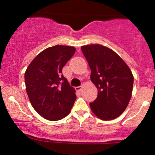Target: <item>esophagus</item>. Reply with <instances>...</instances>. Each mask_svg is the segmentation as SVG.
<instances>
[{
	"instance_id": "34e87169",
	"label": "esophagus",
	"mask_w": 155,
	"mask_h": 155,
	"mask_svg": "<svg viewBox=\"0 0 155 155\" xmlns=\"http://www.w3.org/2000/svg\"><path fill=\"white\" fill-rule=\"evenodd\" d=\"M82 87L83 86H78V87H76L75 88V89H76V91H81V89H82Z\"/></svg>"
}]
</instances>
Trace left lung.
<instances>
[{
	"instance_id": "8db88e82",
	"label": "left lung",
	"mask_w": 155,
	"mask_h": 155,
	"mask_svg": "<svg viewBox=\"0 0 155 155\" xmlns=\"http://www.w3.org/2000/svg\"><path fill=\"white\" fill-rule=\"evenodd\" d=\"M81 50L91 70V80L98 89L91 109L104 120L115 119L124 112L131 98V71L120 56L104 45H87Z\"/></svg>"
}]
</instances>
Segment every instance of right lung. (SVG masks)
<instances>
[{"label": "right lung", "instance_id": "right-lung-1", "mask_svg": "<svg viewBox=\"0 0 155 155\" xmlns=\"http://www.w3.org/2000/svg\"><path fill=\"white\" fill-rule=\"evenodd\" d=\"M75 53L67 45L49 47L31 61L25 73L27 94L40 115L48 120L63 119L70 112L77 96L62 74V68Z\"/></svg>", "mask_w": 155, "mask_h": 155}]
</instances>
